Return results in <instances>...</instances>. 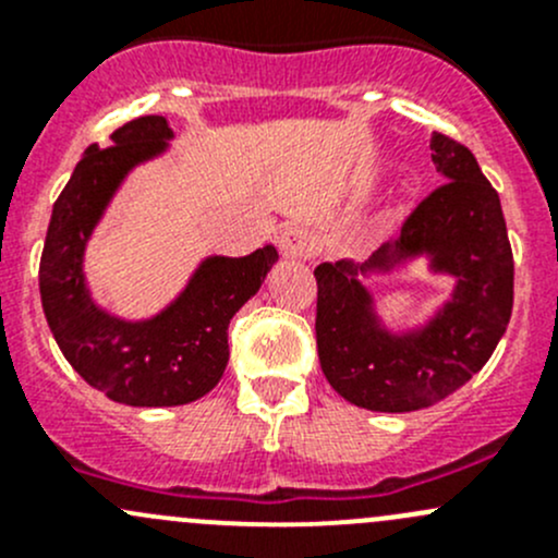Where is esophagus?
Masks as SVG:
<instances>
[{
    "label": "esophagus",
    "mask_w": 558,
    "mask_h": 558,
    "mask_svg": "<svg viewBox=\"0 0 558 558\" xmlns=\"http://www.w3.org/2000/svg\"><path fill=\"white\" fill-rule=\"evenodd\" d=\"M280 256L283 258H311L315 253V234L305 227H286L280 232Z\"/></svg>",
    "instance_id": "34e87169"
}]
</instances>
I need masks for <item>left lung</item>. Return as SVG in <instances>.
Returning a JSON list of instances; mask_svg holds the SVG:
<instances>
[{"label": "left lung", "mask_w": 558, "mask_h": 558, "mask_svg": "<svg viewBox=\"0 0 558 558\" xmlns=\"http://www.w3.org/2000/svg\"><path fill=\"white\" fill-rule=\"evenodd\" d=\"M432 191L393 243L364 264L315 267V342L329 386L375 413H413L459 391L492 359L513 313V251L499 194L472 150L432 132ZM415 260L452 280L448 301L408 327H391L357 278L401 274Z\"/></svg>", "instance_id": "obj_1"}]
</instances>
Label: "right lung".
Wrapping results in <instances>:
<instances>
[{"label":"right lung","instance_id":"1","mask_svg":"<svg viewBox=\"0 0 558 558\" xmlns=\"http://www.w3.org/2000/svg\"><path fill=\"white\" fill-rule=\"evenodd\" d=\"M170 121L143 116L112 132L110 148H86L53 205L39 296L50 331L77 375L132 408H174L218 386L229 362V320L278 262L272 243L247 256H205L161 311L123 318L94 300L86 247L107 207L137 167L161 159Z\"/></svg>","mask_w":558,"mask_h":558}]
</instances>
